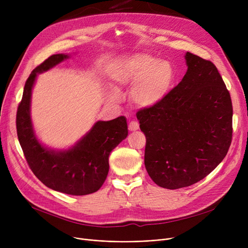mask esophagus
I'll use <instances>...</instances> for the list:
<instances>
[{
	"label": "esophagus",
	"instance_id": "obj_1",
	"mask_svg": "<svg viewBox=\"0 0 248 248\" xmlns=\"http://www.w3.org/2000/svg\"><path fill=\"white\" fill-rule=\"evenodd\" d=\"M139 127H140V124H139V123L137 122V121H132V122H129V124H128V129L129 131H137V129H139Z\"/></svg>",
	"mask_w": 248,
	"mask_h": 248
}]
</instances>
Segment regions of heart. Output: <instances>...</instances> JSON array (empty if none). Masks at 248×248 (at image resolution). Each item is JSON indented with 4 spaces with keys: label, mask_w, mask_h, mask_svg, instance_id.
<instances>
[{
    "label": "heart",
    "mask_w": 248,
    "mask_h": 248,
    "mask_svg": "<svg viewBox=\"0 0 248 248\" xmlns=\"http://www.w3.org/2000/svg\"><path fill=\"white\" fill-rule=\"evenodd\" d=\"M175 72L172 65L150 54L140 53L128 58L115 73V80L124 86H135L134 101L140 107H151L161 101L171 89ZM112 101L120 99L116 93L109 95Z\"/></svg>",
    "instance_id": "b5f03b06"
}]
</instances>
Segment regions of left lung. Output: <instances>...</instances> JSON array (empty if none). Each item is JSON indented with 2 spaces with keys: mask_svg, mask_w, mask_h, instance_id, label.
<instances>
[{
  "mask_svg": "<svg viewBox=\"0 0 248 248\" xmlns=\"http://www.w3.org/2000/svg\"><path fill=\"white\" fill-rule=\"evenodd\" d=\"M182 81L137 112L146 136L145 166L166 189L191 186L222 162L232 140V102L215 65L187 52Z\"/></svg>",
  "mask_w": 248,
  "mask_h": 248,
  "instance_id": "left-lung-1",
  "label": "left lung"
}]
</instances>
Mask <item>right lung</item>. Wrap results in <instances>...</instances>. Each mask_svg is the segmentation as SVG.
<instances>
[{"label":"right lung","instance_id":"right-lung-1","mask_svg":"<svg viewBox=\"0 0 248 248\" xmlns=\"http://www.w3.org/2000/svg\"><path fill=\"white\" fill-rule=\"evenodd\" d=\"M65 54L48 57L31 72L25 83L16 127L24 155L34 175L48 188L81 196L96 192L108 174L110 152L127 136L124 116L109 122H97L90 132L67 151H52L36 139L30 117L32 87L37 73L46 71L64 59Z\"/></svg>","mask_w":248,"mask_h":248}]
</instances>
